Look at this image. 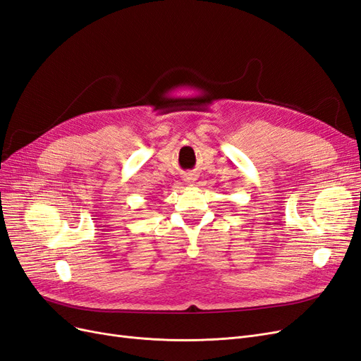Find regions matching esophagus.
<instances>
[{"mask_svg": "<svg viewBox=\"0 0 361 361\" xmlns=\"http://www.w3.org/2000/svg\"><path fill=\"white\" fill-rule=\"evenodd\" d=\"M187 180H188V182H194V180H195V176H188Z\"/></svg>", "mask_w": 361, "mask_h": 361, "instance_id": "34e87169", "label": "esophagus"}]
</instances>
